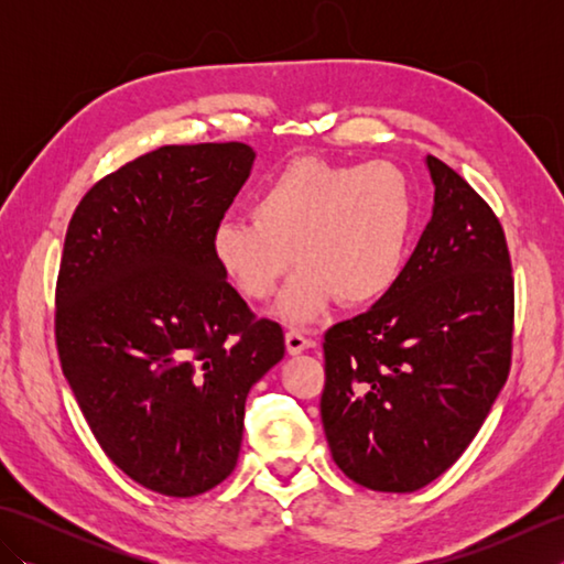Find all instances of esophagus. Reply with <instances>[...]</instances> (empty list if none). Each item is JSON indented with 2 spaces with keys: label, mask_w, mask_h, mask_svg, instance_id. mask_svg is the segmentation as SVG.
Instances as JSON below:
<instances>
[{
  "label": "esophagus",
  "mask_w": 564,
  "mask_h": 564,
  "mask_svg": "<svg viewBox=\"0 0 564 564\" xmlns=\"http://www.w3.org/2000/svg\"><path fill=\"white\" fill-rule=\"evenodd\" d=\"M313 346V339H307L301 329H289L285 332V349H289L291 356L303 354L305 349Z\"/></svg>",
  "instance_id": "obj_1"
}]
</instances>
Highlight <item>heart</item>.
<instances>
[{"mask_svg": "<svg viewBox=\"0 0 564 564\" xmlns=\"http://www.w3.org/2000/svg\"><path fill=\"white\" fill-rule=\"evenodd\" d=\"M414 191L398 164H337L303 158L275 172L251 215L213 232V259L239 293L269 301L297 261L275 305L293 325L315 322L334 297L346 307L386 295L402 271L414 230Z\"/></svg>", "mask_w": 564, "mask_h": 564, "instance_id": "obj_1", "label": "heart"}]
</instances>
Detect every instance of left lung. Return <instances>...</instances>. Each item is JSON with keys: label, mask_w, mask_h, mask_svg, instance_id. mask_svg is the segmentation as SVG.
<instances>
[{"label": "left lung", "mask_w": 564, "mask_h": 564, "mask_svg": "<svg viewBox=\"0 0 564 564\" xmlns=\"http://www.w3.org/2000/svg\"><path fill=\"white\" fill-rule=\"evenodd\" d=\"M434 208L380 301L325 334L322 426L332 458L373 492H414L470 446L505 388L513 279L492 208L429 158Z\"/></svg>", "instance_id": "1"}]
</instances>
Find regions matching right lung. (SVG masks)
<instances>
[{
  "label": "right lung",
  "mask_w": 564,
  "mask_h": 564,
  "mask_svg": "<svg viewBox=\"0 0 564 564\" xmlns=\"http://www.w3.org/2000/svg\"><path fill=\"white\" fill-rule=\"evenodd\" d=\"M242 142L166 145L72 215L55 293L63 373L104 453L138 485L196 497L235 470L245 402L285 354L213 259L251 174Z\"/></svg>",
  "instance_id": "right-lung-1"
}]
</instances>
